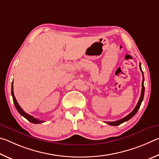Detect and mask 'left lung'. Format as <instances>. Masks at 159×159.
Returning a JSON list of instances; mask_svg holds the SVG:
<instances>
[{
  "instance_id": "8db88e82",
  "label": "left lung",
  "mask_w": 159,
  "mask_h": 159,
  "mask_svg": "<svg viewBox=\"0 0 159 159\" xmlns=\"http://www.w3.org/2000/svg\"><path fill=\"white\" fill-rule=\"evenodd\" d=\"M140 70L142 71V73H143V83H142V91H141V95H140V98L139 99V101L138 102L137 105H136L135 107L134 108L131 112H130L129 115H127L126 116H125L124 118L119 119V120H117L116 121H105V123H107V124L111 125V126H118V125H120L121 124L124 123L125 121H129V119H131L133 116H134L139 110V108L140 107V105L142 103V101H143V98H144V75H143V72L142 70V68H141V64L140 63Z\"/></svg>"
}]
</instances>
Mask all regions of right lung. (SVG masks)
Wrapping results in <instances>:
<instances>
[{
	"label": "right lung",
	"instance_id": "right-lung-1",
	"mask_svg": "<svg viewBox=\"0 0 159 159\" xmlns=\"http://www.w3.org/2000/svg\"><path fill=\"white\" fill-rule=\"evenodd\" d=\"M12 98H13V101H14V104H15V106L16 107V109L17 110L18 112L20 114L21 116H23L24 117L26 118L28 121L31 122L33 124H41L43 123V122H44V121H41V120H39L38 119H35L33 117V116L29 115V114H27L24 112V111L21 109V107L19 106V105L18 104L17 101H16V100L15 97V95H14V91H13V82H12Z\"/></svg>",
	"mask_w": 159,
	"mask_h": 159
}]
</instances>
